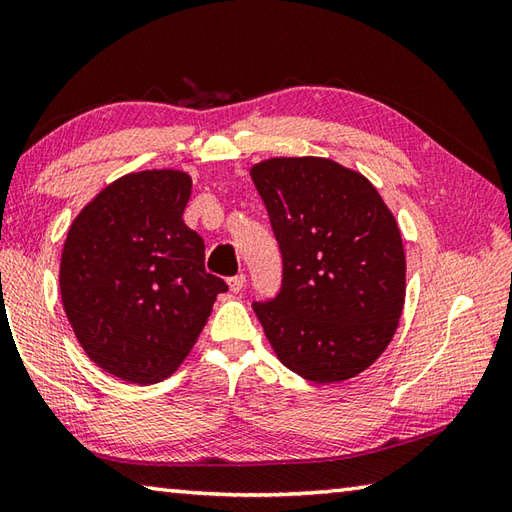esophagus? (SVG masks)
<instances>
[{
	"label": "esophagus",
	"instance_id": "1",
	"mask_svg": "<svg viewBox=\"0 0 512 512\" xmlns=\"http://www.w3.org/2000/svg\"><path fill=\"white\" fill-rule=\"evenodd\" d=\"M244 286H246V275H242V273L228 279V288H231V292H242Z\"/></svg>",
	"mask_w": 512,
	"mask_h": 512
}]
</instances>
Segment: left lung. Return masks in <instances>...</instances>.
<instances>
[{
    "label": "left lung",
    "instance_id": "1",
    "mask_svg": "<svg viewBox=\"0 0 512 512\" xmlns=\"http://www.w3.org/2000/svg\"><path fill=\"white\" fill-rule=\"evenodd\" d=\"M250 178L284 259L279 295L253 303L266 339L312 383L358 376L387 350L405 306L394 213L363 173L330 158H268Z\"/></svg>",
    "mask_w": 512,
    "mask_h": 512
}]
</instances>
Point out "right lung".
Segmentation results:
<instances>
[{"instance_id":"right-lung-1","label":"right lung","mask_w":512,"mask_h":512,"mask_svg":"<svg viewBox=\"0 0 512 512\" xmlns=\"http://www.w3.org/2000/svg\"><path fill=\"white\" fill-rule=\"evenodd\" d=\"M191 176L127 173L74 217L65 237L63 310L92 361L127 383L171 376L228 286L206 273L202 237L184 224Z\"/></svg>"}]
</instances>
